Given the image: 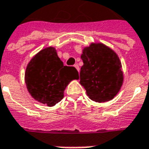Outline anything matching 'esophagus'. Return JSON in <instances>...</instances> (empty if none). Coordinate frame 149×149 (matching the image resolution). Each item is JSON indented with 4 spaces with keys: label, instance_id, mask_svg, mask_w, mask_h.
Returning <instances> with one entry per match:
<instances>
[{
    "label": "esophagus",
    "instance_id": "34e87169",
    "mask_svg": "<svg viewBox=\"0 0 149 149\" xmlns=\"http://www.w3.org/2000/svg\"><path fill=\"white\" fill-rule=\"evenodd\" d=\"M74 67L76 68V70H78V72H79V65H78L77 64H76V65H74Z\"/></svg>",
    "mask_w": 149,
    "mask_h": 149
}]
</instances>
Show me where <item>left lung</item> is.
Instances as JSON below:
<instances>
[{
    "label": "left lung",
    "instance_id": "left-lung-1",
    "mask_svg": "<svg viewBox=\"0 0 149 149\" xmlns=\"http://www.w3.org/2000/svg\"><path fill=\"white\" fill-rule=\"evenodd\" d=\"M79 83L90 100L107 102L119 92L123 83L122 65L118 54L103 43H91L82 50Z\"/></svg>",
    "mask_w": 149,
    "mask_h": 149
}]
</instances>
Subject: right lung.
<instances>
[{
    "label": "right lung",
    "instance_id": "obj_1",
    "mask_svg": "<svg viewBox=\"0 0 149 149\" xmlns=\"http://www.w3.org/2000/svg\"><path fill=\"white\" fill-rule=\"evenodd\" d=\"M79 79L74 67L65 66L52 46L41 49L26 66L25 82L31 97L49 107L64 98V91L73 79Z\"/></svg>",
    "mask_w": 149,
    "mask_h": 149
}]
</instances>
